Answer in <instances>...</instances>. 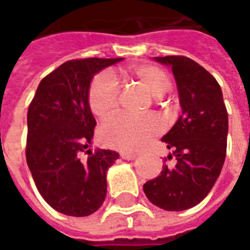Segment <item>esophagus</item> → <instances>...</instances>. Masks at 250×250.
Here are the masks:
<instances>
[{
	"label": "esophagus",
	"mask_w": 250,
	"mask_h": 250,
	"mask_svg": "<svg viewBox=\"0 0 250 250\" xmlns=\"http://www.w3.org/2000/svg\"><path fill=\"white\" fill-rule=\"evenodd\" d=\"M120 158L125 160H134L137 159V155H135V153H131V152L122 151L120 152Z\"/></svg>",
	"instance_id": "34e87169"
}]
</instances>
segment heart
<instances>
[{"label": "heart", "instance_id": "obj_1", "mask_svg": "<svg viewBox=\"0 0 250 250\" xmlns=\"http://www.w3.org/2000/svg\"><path fill=\"white\" fill-rule=\"evenodd\" d=\"M131 77L141 84L152 97L159 98L170 88L166 73L152 65H138L130 70ZM120 87L113 76L98 74L88 90V105L91 112L101 120L112 117L119 109ZM163 130L158 117H133L120 115L101 127L99 138L109 148L119 151L137 152L145 148Z\"/></svg>", "mask_w": 250, "mask_h": 250}]
</instances>
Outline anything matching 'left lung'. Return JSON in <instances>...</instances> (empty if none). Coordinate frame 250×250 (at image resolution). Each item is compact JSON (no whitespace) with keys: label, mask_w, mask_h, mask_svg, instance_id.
<instances>
[{"label":"left lung","mask_w":250,"mask_h":250,"mask_svg":"<svg viewBox=\"0 0 250 250\" xmlns=\"http://www.w3.org/2000/svg\"><path fill=\"white\" fill-rule=\"evenodd\" d=\"M155 61L171 67L183 113L162 138L176 165H163L159 176L144 184V192L160 209L185 210L206 198L221 173L228 113L219 83L199 63L181 55Z\"/></svg>","instance_id":"8db88e82"}]
</instances>
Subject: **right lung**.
<instances>
[{
  "label": "right lung",
  "mask_w": 250,
  "mask_h": 250,
  "mask_svg": "<svg viewBox=\"0 0 250 250\" xmlns=\"http://www.w3.org/2000/svg\"><path fill=\"white\" fill-rule=\"evenodd\" d=\"M120 61H67L40 82L27 110V166L45 202L66 216H90L106 198V171L119 153L90 149L97 122L88 90L95 74Z\"/></svg>",
  "instance_id": "obj_1"
}]
</instances>
